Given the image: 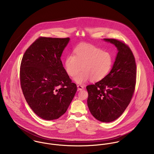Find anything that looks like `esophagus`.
I'll use <instances>...</instances> for the list:
<instances>
[{
	"instance_id": "34e87169",
	"label": "esophagus",
	"mask_w": 154,
	"mask_h": 154,
	"mask_svg": "<svg viewBox=\"0 0 154 154\" xmlns=\"http://www.w3.org/2000/svg\"><path fill=\"white\" fill-rule=\"evenodd\" d=\"M77 87H78V90H82L84 89V87L82 86V85H77Z\"/></svg>"
}]
</instances>
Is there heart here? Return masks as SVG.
I'll use <instances>...</instances> for the list:
<instances>
[{"instance_id": "obj_1", "label": "heart", "mask_w": 154, "mask_h": 154, "mask_svg": "<svg viewBox=\"0 0 154 154\" xmlns=\"http://www.w3.org/2000/svg\"><path fill=\"white\" fill-rule=\"evenodd\" d=\"M74 54H69L65 60L67 74L73 77L83 70L75 78L78 84H83L89 80L97 82L104 79L110 72L112 58L110 53L90 44L78 47Z\"/></svg>"}]
</instances>
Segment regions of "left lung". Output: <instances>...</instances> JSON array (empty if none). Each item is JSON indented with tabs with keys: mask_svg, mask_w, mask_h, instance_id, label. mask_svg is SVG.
<instances>
[{
	"mask_svg": "<svg viewBox=\"0 0 154 154\" xmlns=\"http://www.w3.org/2000/svg\"><path fill=\"white\" fill-rule=\"evenodd\" d=\"M114 44L118 53L110 73L102 80L87 86L88 108L98 120L109 123L119 118L132 100L136 82V65L130 47L114 38H104Z\"/></svg>",
	"mask_w": 154,
	"mask_h": 154,
	"instance_id": "1",
	"label": "left lung"
}]
</instances>
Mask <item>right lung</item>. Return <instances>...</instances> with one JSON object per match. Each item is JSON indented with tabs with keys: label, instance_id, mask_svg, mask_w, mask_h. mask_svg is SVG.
<instances>
[{
	"label": "right lung",
	"instance_id": "obj_1",
	"mask_svg": "<svg viewBox=\"0 0 154 154\" xmlns=\"http://www.w3.org/2000/svg\"><path fill=\"white\" fill-rule=\"evenodd\" d=\"M70 38H38L25 51L20 66V84L26 101L46 120L66 112L77 91L60 57Z\"/></svg>",
	"mask_w": 154,
	"mask_h": 154
}]
</instances>
